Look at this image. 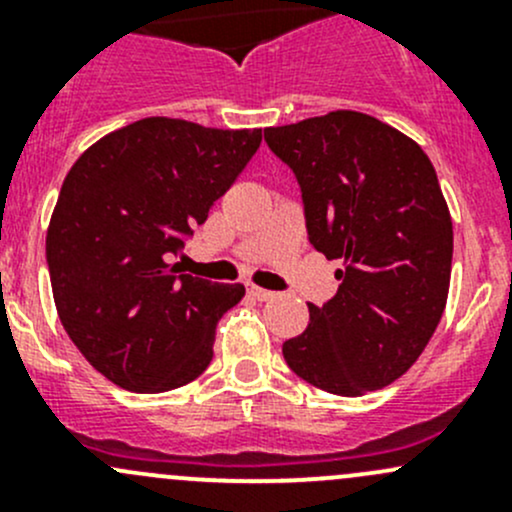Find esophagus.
Here are the masks:
<instances>
[{
  "label": "esophagus",
  "instance_id": "obj_1",
  "mask_svg": "<svg viewBox=\"0 0 512 512\" xmlns=\"http://www.w3.org/2000/svg\"><path fill=\"white\" fill-rule=\"evenodd\" d=\"M250 294L257 299V302H270V299L277 297V294L270 292V289H262V287H255V285L250 287Z\"/></svg>",
  "mask_w": 512,
  "mask_h": 512
}]
</instances>
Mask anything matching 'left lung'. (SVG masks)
Returning a JSON list of instances; mask_svg holds the SVG:
<instances>
[{"instance_id":"left-lung-1","label":"left lung","mask_w":512,"mask_h":512,"mask_svg":"<svg viewBox=\"0 0 512 512\" xmlns=\"http://www.w3.org/2000/svg\"><path fill=\"white\" fill-rule=\"evenodd\" d=\"M302 188L309 242L342 260L339 289L309 304L282 344L289 369L317 389L361 396L404 376L446 309L453 223L423 148L389 123L332 111L265 128Z\"/></svg>"}]
</instances>
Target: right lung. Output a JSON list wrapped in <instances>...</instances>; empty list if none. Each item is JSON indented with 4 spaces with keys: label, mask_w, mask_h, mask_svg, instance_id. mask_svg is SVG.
<instances>
[{
    "label": "right lung",
    "mask_w": 512,
    "mask_h": 512,
    "mask_svg": "<svg viewBox=\"0 0 512 512\" xmlns=\"http://www.w3.org/2000/svg\"><path fill=\"white\" fill-rule=\"evenodd\" d=\"M260 141V128L151 116L71 165L46 230L51 292L76 349L121 389H178L213 361L215 327L245 287L178 275L168 260Z\"/></svg>",
    "instance_id": "obj_1"
}]
</instances>
